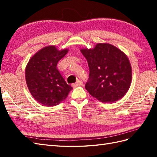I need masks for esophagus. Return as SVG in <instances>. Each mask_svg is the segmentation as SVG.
<instances>
[{
	"mask_svg": "<svg viewBox=\"0 0 157 157\" xmlns=\"http://www.w3.org/2000/svg\"><path fill=\"white\" fill-rule=\"evenodd\" d=\"M83 84V82L82 80H78L75 84H72V86L73 87H77V86H82Z\"/></svg>",
	"mask_w": 157,
	"mask_h": 157,
	"instance_id": "obj_1",
	"label": "esophagus"
}]
</instances>
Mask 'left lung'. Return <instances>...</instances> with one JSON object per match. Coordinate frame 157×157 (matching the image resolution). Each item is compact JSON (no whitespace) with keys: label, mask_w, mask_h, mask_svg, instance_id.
I'll use <instances>...</instances> for the list:
<instances>
[{"label":"left lung","mask_w":157,"mask_h":157,"mask_svg":"<svg viewBox=\"0 0 157 157\" xmlns=\"http://www.w3.org/2000/svg\"><path fill=\"white\" fill-rule=\"evenodd\" d=\"M81 52L88 63L89 78L85 88L102 102H114L128 91L132 82L129 59L121 50L107 43H98L94 48Z\"/></svg>","instance_id":"1"}]
</instances>
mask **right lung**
<instances>
[{
	"mask_svg": "<svg viewBox=\"0 0 157 157\" xmlns=\"http://www.w3.org/2000/svg\"><path fill=\"white\" fill-rule=\"evenodd\" d=\"M67 52V49L58 51L55 46H46L36 52L26 66L28 88L33 97L43 105H59L73 89L56 68Z\"/></svg>",
	"mask_w": 157,
	"mask_h": 157,
	"instance_id": "right-lung-1",
	"label": "right lung"
}]
</instances>
